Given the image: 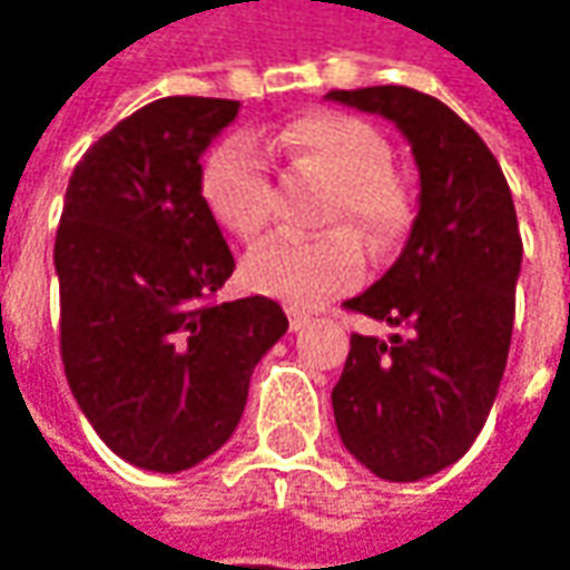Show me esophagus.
Returning a JSON list of instances; mask_svg holds the SVG:
<instances>
[{
  "mask_svg": "<svg viewBox=\"0 0 570 570\" xmlns=\"http://www.w3.org/2000/svg\"><path fill=\"white\" fill-rule=\"evenodd\" d=\"M285 314H288V326H292V333H301V330L311 323V317H307L304 311H297V307H288Z\"/></svg>",
  "mask_w": 570,
  "mask_h": 570,
  "instance_id": "1",
  "label": "esophagus"
}]
</instances>
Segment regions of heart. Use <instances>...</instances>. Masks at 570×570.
<instances>
[{"mask_svg": "<svg viewBox=\"0 0 570 570\" xmlns=\"http://www.w3.org/2000/svg\"><path fill=\"white\" fill-rule=\"evenodd\" d=\"M269 148L295 174L330 187L320 222L336 230L314 240H263L244 256L240 278L256 295L292 307H317L362 278L364 253L354 235L374 250L393 247L409 228L412 199L390 170L386 139L358 117L333 110L304 114L275 129ZM199 189L212 218L234 237L253 240L269 225L273 177L250 139L230 136L218 145L203 165Z\"/></svg>", "mask_w": 570, "mask_h": 570, "instance_id": "obj_1", "label": "heart"}]
</instances>
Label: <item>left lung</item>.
<instances>
[{
	"label": "left lung",
	"mask_w": 570,
	"mask_h": 570,
	"mask_svg": "<svg viewBox=\"0 0 570 570\" xmlns=\"http://www.w3.org/2000/svg\"><path fill=\"white\" fill-rule=\"evenodd\" d=\"M326 98L393 122L419 167L403 253L345 301L409 333H352L333 386L345 450L386 482H419L472 448L504 377L523 259L514 199L489 145L438 98L403 85Z\"/></svg>",
	"instance_id": "1"
}]
</instances>
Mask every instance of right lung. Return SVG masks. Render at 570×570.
I'll return each mask as SVG.
<instances>
[{
	"mask_svg": "<svg viewBox=\"0 0 570 570\" xmlns=\"http://www.w3.org/2000/svg\"><path fill=\"white\" fill-rule=\"evenodd\" d=\"M240 104L161 98L117 122L69 177L56 230L59 348L78 409L126 463L184 472L234 434L253 367L288 317L263 295L203 304L234 256L199 158Z\"/></svg>",
	"mask_w": 570,
	"mask_h": 570,
	"instance_id": "add662e5",
	"label": "right lung"
}]
</instances>
